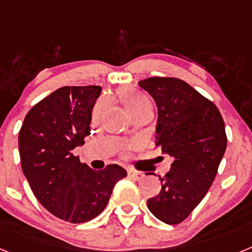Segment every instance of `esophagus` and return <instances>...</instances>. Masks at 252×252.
Returning <instances> with one entry per match:
<instances>
[{"instance_id":"esophagus-1","label":"esophagus","mask_w":252,"mask_h":252,"mask_svg":"<svg viewBox=\"0 0 252 252\" xmlns=\"http://www.w3.org/2000/svg\"><path fill=\"white\" fill-rule=\"evenodd\" d=\"M127 175H128V178H131V179H133V180H141L142 178H144V174H142L141 171L128 170Z\"/></svg>"}]
</instances>
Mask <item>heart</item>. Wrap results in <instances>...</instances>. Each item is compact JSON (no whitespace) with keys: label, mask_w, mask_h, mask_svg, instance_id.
<instances>
[{"label":"heart","mask_w":252,"mask_h":252,"mask_svg":"<svg viewBox=\"0 0 252 252\" xmlns=\"http://www.w3.org/2000/svg\"><path fill=\"white\" fill-rule=\"evenodd\" d=\"M119 99L125 107V110L130 113V116L144 115V113H153V104L150 99L142 93L135 91H121L119 94ZM101 113V106H97L92 113V120L95 121Z\"/></svg>","instance_id":"b5f03b06"}]
</instances>
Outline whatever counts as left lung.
I'll return each instance as SVG.
<instances>
[{
    "label": "left lung",
    "mask_w": 252,
    "mask_h": 252,
    "mask_svg": "<svg viewBox=\"0 0 252 252\" xmlns=\"http://www.w3.org/2000/svg\"><path fill=\"white\" fill-rule=\"evenodd\" d=\"M139 86L158 107L155 145L173 159L148 208L164 223L178 224L212 186L227 146L224 122L212 102L178 78H148Z\"/></svg>",
    "instance_id": "1"
}]
</instances>
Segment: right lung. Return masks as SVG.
<instances>
[{"mask_svg": "<svg viewBox=\"0 0 252 252\" xmlns=\"http://www.w3.org/2000/svg\"><path fill=\"white\" fill-rule=\"evenodd\" d=\"M98 86L62 87L28 112L19 133L22 173L49 212L83 223L106 208L113 187L127 171L117 164L93 170L73 150L91 133Z\"/></svg>", "mask_w": 252, "mask_h": 252, "instance_id": "1", "label": "right lung"}]
</instances>
